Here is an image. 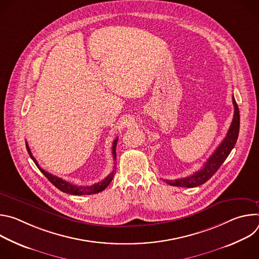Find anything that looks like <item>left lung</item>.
<instances>
[{"label": "left lung", "instance_id": "1", "mask_svg": "<svg viewBox=\"0 0 259 259\" xmlns=\"http://www.w3.org/2000/svg\"><path fill=\"white\" fill-rule=\"evenodd\" d=\"M233 103L235 107V113H234L233 122L228 131V134L225 137V139L221 141V143L215 150V152L211 155V157L206 161L203 168L188 177L175 179V180L166 179L165 181L168 184L173 187H183V188L199 187L201 184L205 183L207 180H209L215 174V172L219 169V167L223 165V163L226 161V159L229 157L232 150L234 149L239 136V130H240V112L234 96H233Z\"/></svg>", "mask_w": 259, "mask_h": 259}]
</instances>
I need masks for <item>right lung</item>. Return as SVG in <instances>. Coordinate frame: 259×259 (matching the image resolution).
Here are the masks:
<instances>
[{
  "instance_id": "add662e5",
  "label": "right lung",
  "mask_w": 259,
  "mask_h": 259,
  "mask_svg": "<svg viewBox=\"0 0 259 259\" xmlns=\"http://www.w3.org/2000/svg\"><path fill=\"white\" fill-rule=\"evenodd\" d=\"M117 142H118V138H116L113 142V157H114V160H116V157H117V154H116V147H117ZM25 145H26V150H27V153L29 154V157L31 158V160L34 162V164L36 165V167H38L40 169V171L48 178V180L53 184V186L55 188H57L58 190H60L61 192L65 193V194H69V195H75V196H82V195H93V194H97L99 192H102L108 184L110 183V181H112L113 177H114V170L113 172L110 173L107 177H105L102 181L98 182V183H95V184H92V186H89V187H79V186H75V184H71L70 182L60 178V177H57L55 175H52L50 174L49 172L45 171L44 169H42L38 162H36V160L33 158V156L31 155V152H30V149L29 146L27 144V142H25Z\"/></svg>"
}]
</instances>
